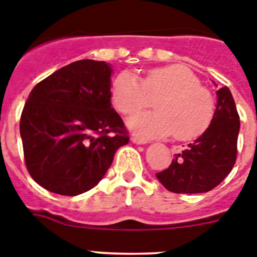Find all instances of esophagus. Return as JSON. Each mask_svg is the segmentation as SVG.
<instances>
[{
	"mask_svg": "<svg viewBox=\"0 0 257 257\" xmlns=\"http://www.w3.org/2000/svg\"><path fill=\"white\" fill-rule=\"evenodd\" d=\"M131 142H133L134 144L143 145V144H147V143H148V140L144 139V138H140V136H133V138H131Z\"/></svg>",
	"mask_w": 257,
	"mask_h": 257,
	"instance_id": "1",
	"label": "esophagus"
}]
</instances>
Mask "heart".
<instances>
[{
	"instance_id": "1",
	"label": "heart",
	"mask_w": 257,
	"mask_h": 257,
	"mask_svg": "<svg viewBox=\"0 0 257 257\" xmlns=\"http://www.w3.org/2000/svg\"><path fill=\"white\" fill-rule=\"evenodd\" d=\"M114 105L123 114H133L158 97L154 112L131 115L127 124L147 138L174 134L179 140L201 135L211 123L215 112L212 95L187 67L170 65L151 70L140 79L130 72L118 74L112 83Z\"/></svg>"
}]
</instances>
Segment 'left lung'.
Instances as JSON below:
<instances>
[{"label": "left lung", "mask_w": 257, "mask_h": 257, "mask_svg": "<svg viewBox=\"0 0 257 257\" xmlns=\"http://www.w3.org/2000/svg\"><path fill=\"white\" fill-rule=\"evenodd\" d=\"M217 101L210 126L175 156L169 169L156 174L170 192L206 193L231 171L237 158L239 115L228 87L216 91Z\"/></svg>", "instance_id": "8db88e82"}]
</instances>
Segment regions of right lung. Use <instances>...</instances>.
Returning a JSON list of instances; mask_svg holds the SVG:
<instances>
[{
  "label": "right lung",
  "mask_w": 257,
  "mask_h": 257,
  "mask_svg": "<svg viewBox=\"0 0 257 257\" xmlns=\"http://www.w3.org/2000/svg\"><path fill=\"white\" fill-rule=\"evenodd\" d=\"M113 69L78 60L35 86L22 117L24 160L33 180L61 196L94 188L130 140L110 103Z\"/></svg>",
  "instance_id": "obj_1"
}]
</instances>
